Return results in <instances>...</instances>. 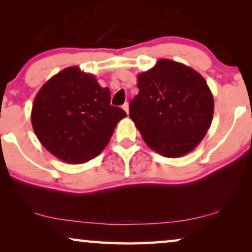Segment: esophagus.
<instances>
[{"label": "esophagus", "instance_id": "esophagus-1", "mask_svg": "<svg viewBox=\"0 0 252 252\" xmlns=\"http://www.w3.org/2000/svg\"><path fill=\"white\" fill-rule=\"evenodd\" d=\"M123 109L125 110L126 113H128V111H129V104H128V103H125V104L123 105Z\"/></svg>", "mask_w": 252, "mask_h": 252}]
</instances>
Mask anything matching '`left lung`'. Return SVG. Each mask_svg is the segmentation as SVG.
<instances>
[{"label": "left lung", "mask_w": 252, "mask_h": 252, "mask_svg": "<svg viewBox=\"0 0 252 252\" xmlns=\"http://www.w3.org/2000/svg\"><path fill=\"white\" fill-rule=\"evenodd\" d=\"M137 87L129 117L147 146L168 158L194 150L213 118L215 103L205 79L187 65L163 58L137 75Z\"/></svg>", "instance_id": "obj_1"}]
</instances>
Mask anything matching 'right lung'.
Listing matches in <instances>:
<instances>
[{
  "mask_svg": "<svg viewBox=\"0 0 252 252\" xmlns=\"http://www.w3.org/2000/svg\"><path fill=\"white\" fill-rule=\"evenodd\" d=\"M110 89L77 66L64 68L34 98L31 120L41 144L68 164H82L104 150L123 109L110 104Z\"/></svg>",
  "mask_w": 252,
  "mask_h": 252,
  "instance_id": "1",
  "label": "right lung"
}]
</instances>
